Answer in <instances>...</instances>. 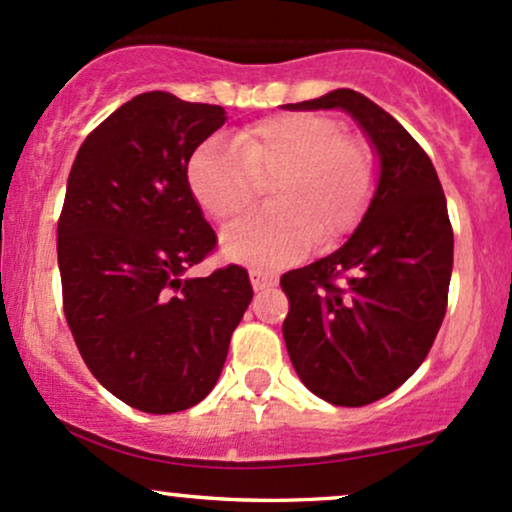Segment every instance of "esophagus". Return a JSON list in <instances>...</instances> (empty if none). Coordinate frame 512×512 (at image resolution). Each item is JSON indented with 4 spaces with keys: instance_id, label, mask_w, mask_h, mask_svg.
<instances>
[{
    "instance_id": "esophagus-1",
    "label": "esophagus",
    "mask_w": 512,
    "mask_h": 512,
    "mask_svg": "<svg viewBox=\"0 0 512 512\" xmlns=\"http://www.w3.org/2000/svg\"><path fill=\"white\" fill-rule=\"evenodd\" d=\"M250 284L255 291L269 289V286L276 284V276L269 272H262V269H250Z\"/></svg>"
}]
</instances>
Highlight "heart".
<instances>
[{
    "label": "heart",
    "instance_id": "b5f03b06",
    "mask_svg": "<svg viewBox=\"0 0 512 512\" xmlns=\"http://www.w3.org/2000/svg\"><path fill=\"white\" fill-rule=\"evenodd\" d=\"M199 207L226 221L267 185L272 207L221 233L231 262L276 269L296 262L315 240L334 243L366 211L375 187L368 146L344 137L337 120L313 113L274 115L240 129L231 144L207 142L187 163Z\"/></svg>",
    "mask_w": 512,
    "mask_h": 512
}]
</instances>
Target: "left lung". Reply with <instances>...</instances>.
Segmentation results:
<instances>
[{
    "label": "left lung",
    "instance_id": "left-lung-1",
    "mask_svg": "<svg viewBox=\"0 0 512 512\" xmlns=\"http://www.w3.org/2000/svg\"><path fill=\"white\" fill-rule=\"evenodd\" d=\"M286 110H344L378 156L356 231L332 255L281 276L284 342L298 378L337 407L395 392L424 363L448 308L452 228L426 151L380 105L337 88Z\"/></svg>",
    "mask_w": 512,
    "mask_h": 512
}]
</instances>
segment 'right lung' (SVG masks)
<instances>
[{"mask_svg":"<svg viewBox=\"0 0 512 512\" xmlns=\"http://www.w3.org/2000/svg\"><path fill=\"white\" fill-rule=\"evenodd\" d=\"M221 105L149 91L81 144L57 223L64 315L88 370L146 414L202 402L252 301L243 267L187 276L216 233L187 163L226 122Z\"/></svg>","mask_w":512,"mask_h":512,"instance_id":"add662e5","label":"right lung"}]
</instances>
